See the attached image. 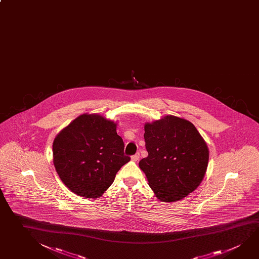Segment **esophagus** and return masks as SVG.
<instances>
[{
    "instance_id": "obj_1",
    "label": "esophagus",
    "mask_w": 259,
    "mask_h": 259,
    "mask_svg": "<svg viewBox=\"0 0 259 259\" xmlns=\"http://www.w3.org/2000/svg\"><path fill=\"white\" fill-rule=\"evenodd\" d=\"M139 157H140V154H139V153H136V154L132 155L131 158L133 161L136 162V161H138V160H139Z\"/></svg>"
}]
</instances>
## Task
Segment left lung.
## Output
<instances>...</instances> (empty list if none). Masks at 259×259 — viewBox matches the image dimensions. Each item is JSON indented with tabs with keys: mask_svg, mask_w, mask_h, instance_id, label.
Instances as JSON below:
<instances>
[{
	"mask_svg": "<svg viewBox=\"0 0 259 259\" xmlns=\"http://www.w3.org/2000/svg\"><path fill=\"white\" fill-rule=\"evenodd\" d=\"M147 157L139 162L148 185L162 202H176L203 180L209 152L193 123L174 115L145 124Z\"/></svg>",
	"mask_w": 259,
	"mask_h": 259,
	"instance_id": "1",
	"label": "left lung"
}]
</instances>
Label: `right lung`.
<instances>
[{"label": "right lung", "mask_w": 259, "mask_h": 259, "mask_svg": "<svg viewBox=\"0 0 259 259\" xmlns=\"http://www.w3.org/2000/svg\"><path fill=\"white\" fill-rule=\"evenodd\" d=\"M116 123L100 114H83L56 136L53 144L55 170L76 195L98 198L130 161Z\"/></svg>", "instance_id": "right-lung-1"}]
</instances>
